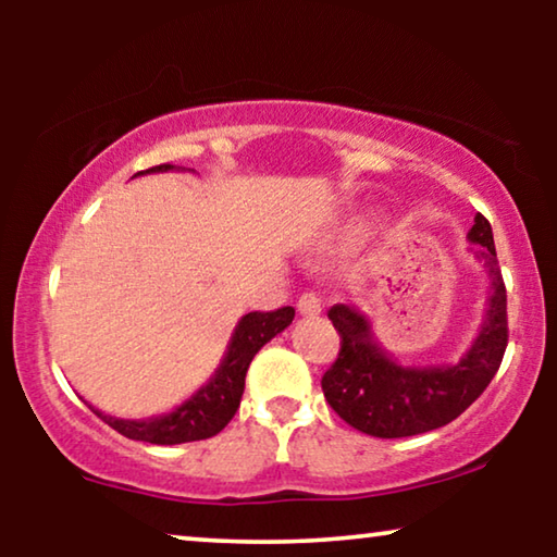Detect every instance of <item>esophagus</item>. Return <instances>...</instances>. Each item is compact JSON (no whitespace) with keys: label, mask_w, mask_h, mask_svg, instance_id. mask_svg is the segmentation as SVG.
Listing matches in <instances>:
<instances>
[{"label":"esophagus","mask_w":557,"mask_h":557,"mask_svg":"<svg viewBox=\"0 0 557 557\" xmlns=\"http://www.w3.org/2000/svg\"><path fill=\"white\" fill-rule=\"evenodd\" d=\"M296 307H299L304 317H317L319 311H322V299H319L317 292L307 288V292L299 296V304H296Z\"/></svg>","instance_id":"1"}]
</instances>
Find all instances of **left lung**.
<instances>
[{
    "instance_id": "8db88e82",
    "label": "left lung",
    "mask_w": 557,
    "mask_h": 557,
    "mask_svg": "<svg viewBox=\"0 0 557 557\" xmlns=\"http://www.w3.org/2000/svg\"><path fill=\"white\" fill-rule=\"evenodd\" d=\"M469 240L479 246L492 278L490 311L467 355L448 368H403L395 364L370 334V322L347 304L326 311L339 332L337 360L322 377L324 398L342 421L377 438H403L425 433L459 418L497 375L505 357L507 288L502 278L492 225L476 212Z\"/></svg>"
}]
</instances>
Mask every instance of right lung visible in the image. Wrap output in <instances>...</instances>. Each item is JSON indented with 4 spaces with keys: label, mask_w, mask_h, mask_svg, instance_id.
Here are the masks:
<instances>
[{
    "label": "right lung",
    "mask_w": 557,
    "mask_h": 557,
    "mask_svg": "<svg viewBox=\"0 0 557 557\" xmlns=\"http://www.w3.org/2000/svg\"><path fill=\"white\" fill-rule=\"evenodd\" d=\"M172 164H159L144 172H166ZM294 319V307H281L273 311H250L235 326V334L227 347V355L215 377L200 387L185 406H180L170 416L149 418V421H121V418L103 416L94 408V413L119 431L121 436L134 441H147V444L174 446L187 444V441H202L215 436L231 423L235 410L240 406L243 387H246V372L250 368L258 349L265 342L284 332Z\"/></svg>",
    "instance_id": "1"
}]
</instances>
